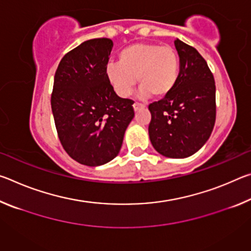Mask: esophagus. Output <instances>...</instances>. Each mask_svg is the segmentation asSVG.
Wrapping results in <instances>:
<instances>
[{
	"instance_id": "1",
	"label": "esophagus",
	"mask_w": 251,
	"mask_h": 251,
	"mask_svg": "<svg viewBox=\"0 0 251 251\" xmlns=\"http://www.w3.org/2000/svg\"><path fill=\"white\" fill-rule=\"evenodd\" d=\"M133 106H134V109H135V110H139V109H142V108L145 107V105L138 103V101H135Z\"/></svg>"
}]
</instances>
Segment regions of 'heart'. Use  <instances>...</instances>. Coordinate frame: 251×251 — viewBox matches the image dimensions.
Here are the masks:
<instances>
[{"label":"heart","mask_w":251,"mask_h":251,"mask_svg":"<svg viewBox=\"0 0 251 251\" xmlns=\"http://www.w3.org/2000/svg\"><path fill=\"white\" fill-rule=\"evenodd\" d=\"M179 66V56L172 46L135 43L121 50L118 63H109L106 77L121 97L131 94L137 77L143 97L163 99L175 88Z\"/></svg>","instance_id":"1"}]
</instances>
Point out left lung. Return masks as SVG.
<instances>
[{"instance_id": "1", "label": "left lung", "mask_w": 251, "mask_h": 251, "mask_svg": "<svg viewBox=\"0 0 251 251\" xmlns=\"http://www.w3.org/2000/svg\"><path fill=\"white\" fill-rule=\"evenodd\" d=\"M179 55V77L173 92L150 104L148 126L155 150L171 158L192 156L203 146L216 121L214 75L198 50L175 41Z\"/></svg>"}]
</instances>
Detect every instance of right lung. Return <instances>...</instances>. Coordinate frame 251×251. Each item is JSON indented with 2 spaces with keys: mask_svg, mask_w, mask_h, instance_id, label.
Instances as JSON below:
<instances>
[{
  "mask_svg": "<svg viewBox=\"0 0 251 251\" xmlns=\"http://www.w3.org/2000/svg\"><path fill=\"white\" fill-rule=\"evenodd\" d=\"M113 42L86 41L70 50L54 76L50 105L63 148L74 160L100 166L115 158L134 117V100L121 99L106 77Z\"/></svg>",
  "mask_w": 251,
  "mask_h": 251,
  "instance_id": "right-lung-1",
  "label": "right lung"
}]
</instances>
